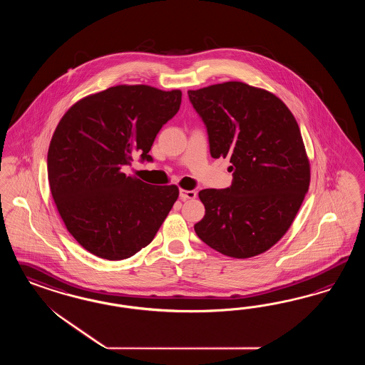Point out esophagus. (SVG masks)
I'll list each match as a JSON object with an SVG mask.
<instances>
[{
    "label": "esophagus",
    "mask_w": 365,
    "mask_h": 365,
    "mask_svg": "<svg viewBox=\"0 0 365 365\" xmlns=\"http://www.w3.org/2000/svg\"><path fill=\"white\" fill-rule=\"evenodd\" d=\"M179 197L182 200H186V199H194L197 197V192L194 190H183L180 188L179 191Z\"/></svg>",
    "instance_id": "esophagus-1"
}]
</instances>
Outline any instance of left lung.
Returning <instances> with one entry per match:
<instances>
[{
    "label": "left lung",
    "mask_w": 365,
    "mask_h": 365,
    "mask_svg": "<svg viewBox=\"0 0 365 365\" xmlns=\"http://www.w3.org/2000/svg\"><path fill=\"white\" fill-rule=\"evenodd\" d=\"M187 93L206 124L211 156L229 158L232 173L230 187L199 191L206 211L194 230L221 255H262L289 230L309 188L299 124L274 93L242 81Z\"/></svg>",
    "instance_id": "obj_1"
}]
</instances>
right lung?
Listing matches in <instances>:
<instances>
[{
    "label": "right lung",
    "instance_id": "right-lung-1",
    "mask_svg": "<svg viewBox=\"0 0 365 365\" xmlns=\"http://www.w3.org/2000/svg\"><path fill=\"white\" fill-rule=\"evenodd\" d=\"M182 91L116 86L66 110L48 150V179L66 230L86 250L119 261L154 240L179 197L175 185L128 177L133 155L148 151L180 107Z\"/></svg>",
    "mask_w": 365,
    "mask_h": 365
}]
</instances>
